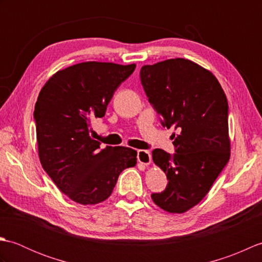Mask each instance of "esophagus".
I'll return each instance as SVG.
<instances>
[{
	"label": "esophagus",
	"instance_id": "1",
	"mask_svg": "<svg viewBox=\"0 0 262 262\" xmlns=\"http://www.w3.org/2000/svg\"><path fill=\"white\" fill-rule=\"evenodd\" d=\"M137 161L144 165H148L152 161V155L148 151H146V149H138Z\"/></svg>",
	"mask_w": 262,
	"mask_h": 262
}]
</instances>
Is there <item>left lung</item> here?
Masks as SVG:
<instances>
[{"label": "left lung", "mask_w": 262, "mask_h": 262, "mask_svg": "<svg viewBox=\"0 0 262 262\" xmlns=\"http://www.w3.org/2000/svg\"><path fill=\"white\" fill-rule=\"evenodd\" d=\"M140 76L161 124L179 132L173 155L153 149L169 182L151 197L165 211L185 213L207 194L230 160L227 99L213 73L189 59L144 65Z\"/></svg>", "instance_id": "obj_1"}]
</instances>
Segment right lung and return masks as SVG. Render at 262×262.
I'll list each match as a JSON object with an SVG mask.
<instances>
[{
    "label": "right lung",
    "mask_w": 262,
    "mask_h": 262,
    "mask_svg": "<svg viewBox=\"0 0 262 262\" xmlns=\"http://www.w3.org/2000/svg\"><path fill=\"white\" fill-rule=\"evenodd\" d=\"M135 64L84 62L58 71L39 93L33 118L38 153L47 174L75 203L107 199L118 177L135 166L137 152L105 146L90 136V124L104 116L115 91Z\"/></svg>",
    "instance_id": "add662e5"
}]
</instances>
